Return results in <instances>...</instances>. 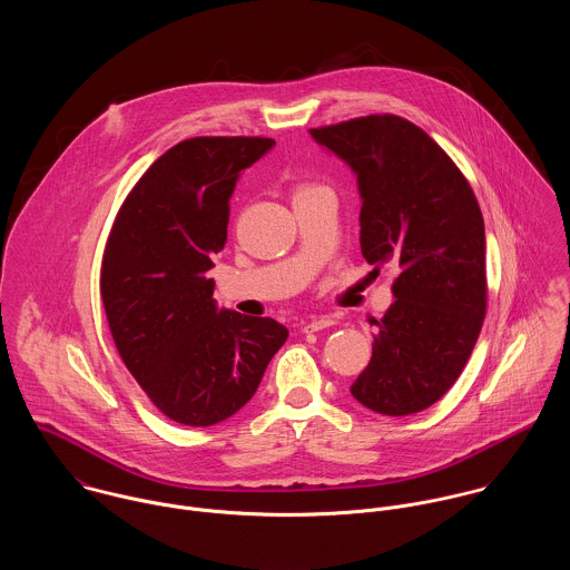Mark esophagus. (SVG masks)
I'll return each mask as SVG.
<instances>
[{
    "mask_svg": "<svg viewBox=\"0 0 570 570\" xmlns=\"http://www.w3.org/2000/svg\"><path fill=\"white\" fill-rule=\"evenodd\" d=\"M330 325H334L332 316H313L311 321L302 323V332H318V330H325Z\"/></svg>",
    "mask_w": 570,
    "mask_h": 570,
    "instance_id": "1",
    "label": "esophagus"
}]
</instances>
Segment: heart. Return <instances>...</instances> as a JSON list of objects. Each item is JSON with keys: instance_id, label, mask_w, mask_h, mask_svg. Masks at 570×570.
<instances>
[{"instance_id": "b5f03b06", "label": "heart", "mask_w": 570, "mask_h": 570, "mask_svg": "<svg viewBox=\"0 0 570 570\" xmlns=\"http://www.w3.org/2000/svg\"><path fill=\"white\" fill-rule=\"evenodd\" d=\"M302 190H311V188H299V190H297V191H302Z\"/></svg>"}]
</instances>
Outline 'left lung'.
<instances>
[{"label": "left lung", "instance_id": "8db88e82", "mask_svg": "<svg viewBox=\"0 0 570 570\" xmlns=\"http://www.w3.org/2000/svg\"><path fill=\"white\" fill-rule=\"evenodd\" d=\"M311 135L356 173L363 257L397 271L372 361L350 391L382 415L420 413L459 379L481 334V207L442 146L400 116L356 118Z\"/></svg>", "mask_w": 570, "mask_h": 570}]
</instances>
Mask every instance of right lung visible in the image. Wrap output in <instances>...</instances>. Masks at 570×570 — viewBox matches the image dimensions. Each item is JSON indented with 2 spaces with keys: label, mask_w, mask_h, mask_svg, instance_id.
<instances>
[{
  "label": "right lung",
  "mask_w": 570,
  "mask_h": 570,
  "mask_svg": "<svg viewBox=\"0 0 570 570\" xmlns=\"http://www.w3.org/2000/svg\"><path fill=\"white\" fill-rule=\"evenodd\" d=\"M273 144L179 141L128 191L105 247L100 295L116 347L150 402L184 426L240 411L288 338L275 318L218 311L205 275L227 243L240 173Z\"/></svg>",
  "instance_id": "add662e5"
}]
</instances>
